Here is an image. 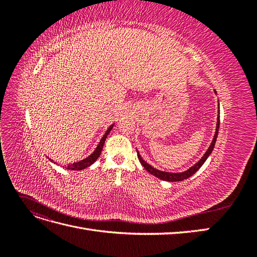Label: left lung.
Listing matches in <instances>:
<instances>
[{"label":"left lung","instance_id":"8db88e82","mask_svg":"<svg viewBox=\"0 0 257 257\" xmlns=\"http://www.w3.org/2000/svg\"><path fill=\"white\" fill-rule=\"evenodd\" d=\"M216 93V91H214ZM220 106V104H219ZM220 114V112H219ZM219 127H220V115L217 116V123H216V130H215V134H214V137L212 139L211 142V145H210V147L208 148V150L206 151V153L204 154V157L201 158L195 165L190 167L188 170H185V172L183 173H167V172H162V170H159V169H155L154 167H152L151 165L148 164L147 162H145L143 160V158L141 157V154H139V152L137 151V157L139 159V162L142 163V165L146 168L147 172H149L151 175L155 176L157 178H160L162 179V180L164 181H168V182H176V181H182V180H185V179L190 178L191 176H193L194 174H195L197 170L203 166L204 163L206 162V160L208 159V157L210 154H211L213 148H214V145H215V142H216V138H217V134H219Z\"/></svg>","mask_w":257,"mask_h":257}]
</instances>
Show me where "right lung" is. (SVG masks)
<instances>
[{"label":"right lung","mask_w":257,"mask_h":257,"mask_svg":"<svg viewBox=\"0 0 257 257\" xmlns=\"http://www.w3.org/2000/svg\"><path fill=\"white\" fill-rule=\"evenodd\" d=\"M112 127H113V124H112V125H110L109 127H108V130L106 131V133L104 134L102 139H100V142L98 143L96 149L93 151V153L90 154L88 158H85V159H83V160H81L79 162H77V163H73V164H67V165H65V168L69 169V170H81V169H84V168L89 167L90 165H92L93 163H94L98 159L99 155H100V152H102V150H103V146L105 144L106 138H107L108 134L110 133V131L112 130ZM50 161L53 162L52 160H50ZM54 164H56V163H54Z\"/></svg>","instance_id":"1"}]
</instances>
